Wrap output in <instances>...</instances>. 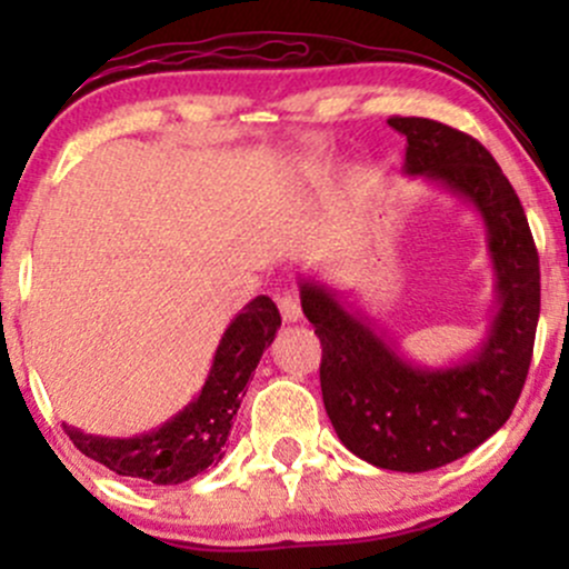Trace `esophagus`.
<instances>
[{
  "label": "esophagus",
  "instance_id": "esophagus-1",
  "mask_svg": "<svg viewBox=\"0 0 569 569\" xmlns=\"http://www.w3.org/2000/svg\"><path fill=\"white\" fill-rule=\"evenodd\" d=\"M276 302L280 310V318L286 323H297L302 318V307H299V299L291 297V293H276Z\"/></svg>",
  "mask_w": 569,
  "mask_h": 569
}]
</instances>
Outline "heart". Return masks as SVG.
I'll list each match as a JSON object with an SVG mask.
<instances>
[{
    "mask_svg": "<svg viewBox=\"0 0 569 569\" xmlns=\"http://www.w3.org/2000/svg\"><path fill=\"white\" fill-rule=\"evenodd\" d=\"M310 166H312V160H305L302 162V171H310Z\"/></svg>",
    "mask_w": 569,
    "mask_h": 569,
    "instance_id": "obj_1",
    "label": "heart"
}]
</instances>
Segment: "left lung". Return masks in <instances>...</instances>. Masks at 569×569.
<instances>
[{
  "label": "left lung",
  "mask_w": 569,
  "mask_h": 569,
  "mask_svg": "<svg viewBox=\"0 0 569 569\" xmlns=\"http://www.w3.org/2000/svg\"><path fill=\"white\" fill-rule=\"evenodd\" d=\"M388 126L407 139L403 176L468 202L485 224L495 270L485 339L426 367L335 286L318 276H299L297 286L321 339L323 407L339 441L385 471L422 473L473 452L511 417L532 361L540 267L525 208L479 141L426 117H390Z\"/></svg>",
  "instance_id": "obj_1"
}]
</instances>
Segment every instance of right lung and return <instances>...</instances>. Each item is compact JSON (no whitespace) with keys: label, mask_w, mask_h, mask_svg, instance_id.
Returning <instances> with one entry per match:
<instances>
[{"label":"right lung","mask_w":569,"mask_h":569,"mask_svg":"<svg viewBox=\"0 0 569 569\" xmlns=\"http://www.w3.org/2000/svg\"><path fill=\"white\" fill-rule=\"evenodd\" d=\"M278 329L280 312L276 302L270 297L251 299L221 335L198 396L176 411L171 420L147 433L109 439L84 433L69 422H63V430L84 457L101 462L117 476H130L149 485L189 481L224 457L232 417L238 415L259 358L272 345Z\"/></svg>","instance_id":"right-lung-1"}]
</instances>
